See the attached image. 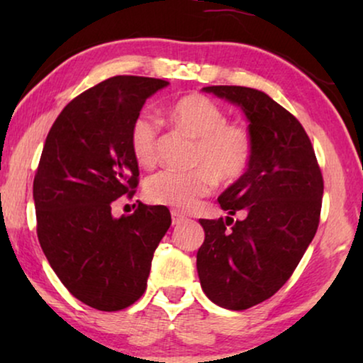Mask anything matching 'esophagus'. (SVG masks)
<instances>
[{
  "label": "esophagus",
  "mask_w": 363,
  "mask_h": 363,
  "mask_svg": "<svg viewBox=\"0 0 363 363\" xmlns=\"http://www.w3.org/2000/svg\"><path fill=\"white\" fill-rule=\"evenodd\" d=\"M185 221H186L185 216L180 215V213H178V211H172V225L173 226L182 225V223H185Z\"/></svg>",
  "instance_id": "1"
}]
</instances>
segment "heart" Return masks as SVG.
<instances>
[{
  "label": "heart",
  "mask_w": 363,
  "mask_h": 363,
  "mask_svg": "<svg viewBox=\"0 0 363 363\" xmlns=\"http://www.w3.org/2000/svg\"><path fill=\"white\" fill-rule=\"evenodd\" d=\"M173 125L196 138L190 172L162 170L148 178L145 195L152 203L190 211L210 195L215 182L231 185L245 175L252 158V140L245 127L226 123L223 108L201 94H188L167 108ZM130 148L138 165L152 167L157 158L158 125L142 112L130 125Z\"/></svg>",
  "instance_id": "heart-1"
}]
</instances>
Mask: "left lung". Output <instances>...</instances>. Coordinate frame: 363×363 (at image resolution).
I'll use <instances>...</instances> for the list:
<instances>
[{
  "mask_svg": "<svg viewBox=\"0 0 363 363\" xmlns=\"http://www.w3.org/2000/svg\"><path fill=\"white\" fill-rule=\"evenodd\" d=\"M250 122L252 158L240 180L218 198L226 221L200 220L205 241L196 269L208 299L245 311L274 296L299 264L319 226L324 180L299 121L251 87L211 86ZM238 211L243 220L230 216Z\"/></svg>",
  "mask_w": 363,
  "mask_h": 363,
  "instance_id": "1",
  "label": "left lung"
}]
</instances>
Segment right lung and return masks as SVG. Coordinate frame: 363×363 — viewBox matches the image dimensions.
Wrapping results in <instances>:
<instances>
[{
  "instance_id": "obj_1",
  "label": "right lung",
  "mask_w": 363,
  "mask_h": 363,
  "mask_svg": "<svg viewBox=\"0 0 363 363\" xmlns=\"http://www.w3.org/2000/svg\"><path fill=\"white\" fill-rule=\"evenodd\" d=\"M167 86L153 77L107 79L64 107L44 143L33 185L39 245L67 291L97 311L140 299L172 225L162 205L138 203L132 215H112V203L132 196L138 183L133 118Z\"/></svg>"
}]
</instances>
